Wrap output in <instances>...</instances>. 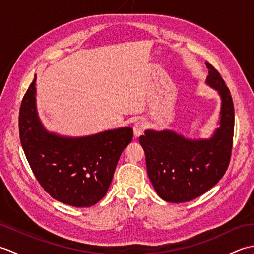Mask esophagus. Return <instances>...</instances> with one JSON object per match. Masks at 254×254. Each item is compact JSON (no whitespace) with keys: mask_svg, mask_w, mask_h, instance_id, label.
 I'll return each instance as SVG.
<instances>
[{"mask_svg":"<svg viewBox=\"0 0 254 254\" xmlns=\"http://www.w3.org/2000/svg\"><path fill=\"white\" fill-rule=\"evenodd\" d=\"M145 128H146V126H145V123L143 121H137L135 124H134V127H133L134 136H135V137L141 136L142 134L144 133Z\"/></svg>","mask_w":254,"mask_h":254,"instance_id":"1","label":"esophagus"}]
</instances>
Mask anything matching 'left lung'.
<instances>
[{
	"mask_svg": "<svg viewBox=\"0 0 254 254\" xmlns=\"http://www.w3.org/2000/svg\"><path fill=\"white\" fill-rule=\"evenodd\" d=\"M206 84L222 98L219 127L208 139H190L174 131H145L139 143L146 157L149 180L167 202H189L222 179L233 149L235 109L230 91L212 64Z\"/></svg>",
	"mask_w": 254,
	"mask_h": 254,
	"instance_id": "1",
	"label": "left lung"
}]
</instances>
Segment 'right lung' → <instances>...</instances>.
I'll return each mask as SVG.
<instances>
[{
  "mask_svg": "<svg viewBox=\"0 0 254 254\" xmlns=\"http://www.w3.org/2000/svg\"><path fill=\"white\" fill-rule=\"evenodd\" d=\"M19 137L40 186L50 195L75 207H89L106 195L118 160L133 138L131 127L83 137L48 132L38 118L36 75L19 109Z\"/></svg>",
  "mask_w": 254,
  "mask_h": 254,
  "instance_id": "1",
  "label": "right lung"
}]
</instances>
